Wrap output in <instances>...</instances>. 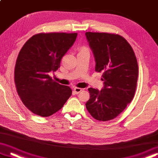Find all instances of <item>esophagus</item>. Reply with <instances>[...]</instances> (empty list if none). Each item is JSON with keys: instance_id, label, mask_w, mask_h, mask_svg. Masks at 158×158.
<instances>
[{"instance_id": "1", "label": "esophagus", "mask_w": 158, "mask_h": 158, "mask_svg": "<svg viewBox=\"0 0 158 158\" xmlns=\"http://www.w3.org/2000/svg\"><path fill=\"white\" fill-rule=\"evenodd\" d=\"M82 89L81 88H77V87H75V88H74V91L76 94H79L81 91Z\"/></svg>"}]
</instances>
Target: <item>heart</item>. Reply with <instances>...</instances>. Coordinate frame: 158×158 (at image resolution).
<instances>
[{
    "label": "heart",
    "mask_w": 158,
    "mask_h": 158,
    "mask_svg": "<svg viewBox=\"0 0 158 158\" xmlns=\"http://www.w3.org/2000/svg\"><path fill=\"white\" fill-rule=\"evenodd\" d=\"M86 50H88V49L85 48V47H81V48L79 49V52H83V51H86Z\"/></svg>",
    "instance_id": "b5f03b06"
}]
</instances>
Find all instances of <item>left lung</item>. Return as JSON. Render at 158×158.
<instances>
[{"mask_svg": "<svg viewBox=\"0 0 158 158\" xmlns=\"http://www.w3.org/2000/svg\"><path fill=\"white\" fill-rule=\"evenodd\" d=\"M95 59V70L102 72L103 88H89L86 109L100 121L112 120L123 112L133 98L138 77L136 56L131 44L119 35L85 33Z\"/></svg>", "mask_w": 158, "mask_h": 158, "instance_id": "left-lung-1", "label": "left lung"}]
</instances>
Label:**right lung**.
<instances>
[{
  "mask_svg": "<svg viewBox=\"0 0 158 158\" xmlns=\"http://www.w3.org/2000/svg\"><path fill=\"white\" fill-rule=\"evenodd\" d=\"M77 33L35 35L20 49L15 67V83L23 103L30 111L48 117L62 109L72 95L69 86L56 83L49 73L55 72L76 40Z\"/></svg>",
  "mask_w": 158,
  "mask_h": 158,
  "instance_id": "obj_1",
  "label": "right lung"
}]
</instances>
